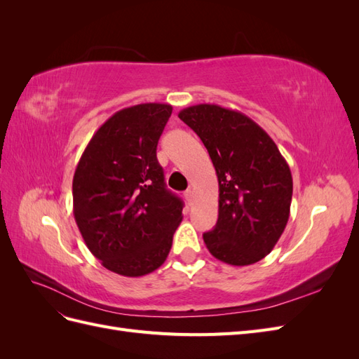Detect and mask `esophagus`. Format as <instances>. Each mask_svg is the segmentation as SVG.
Segmentation results:
<instances>
[{"instance_id": "34e87169", "label": "esophagus", "mask_w": 359, "mask_h": 359, "mask_svg": "<svg viewBox=\"0 0 359 359\" xmlns=\"http://www.w3.org/2000/svg\"><path fill=\"white\" fill-rule=\"evenodd\" d=\"M184 196H186L187 202L191 205V202H193V190H191V189H189V190L184 191Z\"/></svg>"}]
</instances>
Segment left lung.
<instances>
[{"label": "left lung", "instance_id": "obj_1", "mask_svg": "<svg viewBox=\"0 0 359 359\" xmlns=\"http://www.w3.org/2000/svg\"><path fill=\"white\" fill-rule=\"evenodd\" d=\"M178 116L201 137L219 178V220L203 233L206 248L229 265L259 262L289 220V165L265 130L241 112L196 104Z\"/></svg>", "mask_w": 359, "mask_h": 359}]
</instances>
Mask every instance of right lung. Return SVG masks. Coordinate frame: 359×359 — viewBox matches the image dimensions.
<instances>
[{
    "label": "right lung",
    "mask_w": 359,
    "mask_h": 359,
    "mask_svg": "<svg viewBox=\"0 0 359 359\" xmlns=\"http://www.w3.org/2000/svg\"><path fill=\"white\" fill-rule=\"evenodd\" d=\"M172 114L165 103L118 111L86 145L73 177V214L90 252L124 277L165 262L182 220V201L166 189L157 144Z\"/></svg>",
    "instance_id": "right-lung-1"
}]
</instances>
